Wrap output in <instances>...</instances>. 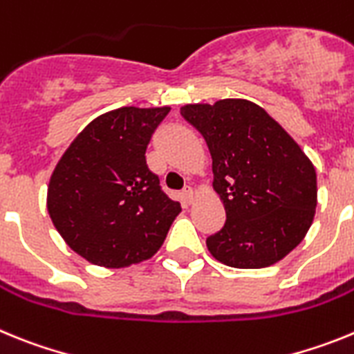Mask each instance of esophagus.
Wrapping results in <instances>:
<instances>
[{
  "label": "esophagus",
  "mask_w": 354,
  "mask_h": 354,
  "mask_svg": "<svg viewBox=\"0 0 354 354\" xmlns=\"http://www.w3.org/2000/svg\"><path fill=\"white\" fill-rule=\"evenodd\" d=\"M180 196H183V202L186 205H189L193 202V189L192 187H186L183 193H180Z\"/></svg>",
  "instance_id": "obj_1"
}]
</instances>
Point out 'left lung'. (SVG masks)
Wrapping results in <instances>:
<instances>
[{"label":"left lung","instance_id":"8db88e82","mask_svg":"<svg viewBox=\"0 0 354 354\" xmlns=\"http://www.w3.org/2000/svg\"><path fill=\"white\" fill-rule=\"evenodd\" d=\"M186 118L209 147L212 187L227 221L207 237L216 261L261 270L282 261L306 236L317 205V177L301 147L266 109L246 99L186 104Z\"/></svg>","mask_w":354,"mask_h":354}]
</instances>
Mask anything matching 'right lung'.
<instances>
[{
    "mask_svg": "<svg viewBox=\"0 0 354 354\" xmlns=\"http://www.w3.org/2000/svg\"><path fill=\"white\" fill-rule=\"evenodd\" d=\"M168 113V106L108 111L77 134L56 165L49 216L65 243L92 264L127 268L147 261L180 212L145 159Z\"/></svg>",
    "mask_w": 354,
    "mask_h": 354,
    "instance_id": "obj_1",
    "label": "right lung"
}]
</instances>
